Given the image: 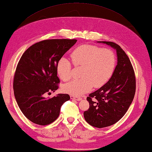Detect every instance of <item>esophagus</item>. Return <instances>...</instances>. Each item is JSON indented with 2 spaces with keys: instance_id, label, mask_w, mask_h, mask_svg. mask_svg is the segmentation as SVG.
<instances>
[{
  "instance_id": "esophagus-1",
  "label": "esophagus",
  "mask_w": 152,
  "mask_h": 152,
  "mask_svg": "<svg viewBox=\"0 0 152 152\" xmlns=\"http://www.w3.org/2000/svg\"><path fill=\"white\" fill-rule=\"evenodd\" d=\"M70 97H71V99H75V100H77V101H80V100H81V99H82L81 97L74 96V95H71Z\"/></svg>"
}]
</instances>
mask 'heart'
<instances>
[{
    "label": "heart",
    "mask_w": 152,
    "mask_h": 152,
    "mask_svg": "<svg viewBox=\"0 0 152 152\" xmlns=\"http://www.w3.org/2000/svg\"><path fill=\"white\" fill-rule=\"evenodd\" d=\"M75 66H82L81 79L73 80L63 87L66 93L79 96L89 91L93 87L99 88L107 83L115 70V55L109 49L93 45H83L73 50L71 55ZM56 70L59 78L67 81L71 77V63L65 57L57 62Z\"/></svg>",
    "instance_id": "b5f03b06"
}]
</instances>
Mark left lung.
Here are the masks:
<instances>
[{
  "instance_id": "1",
  "label": "left lung",
  "mask_w": 152,
  "mask_h": 152,
  "mask_svg": "<svg viewBox=\"0 0 152 152\" xmlns=\"http://www.w3.org/2000/svg\"><path fill=\"white\" fill-rule=\"evenodd\" d=\"M103 42L116 49L118 65L110 80L87 100L89 108L84 111L86 121L91 126L103 128L117 123L126 114L134 99L136 81L128 56L119 45L110 41Z\"/></svg>"
}]
</instances>
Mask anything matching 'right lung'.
Masks as SVG:
<instances>
[{"instance_id":"1","label":"right lung","mask_w":152,"mask_h":152,"mask_svg":"<svg viewBox=\"0 0 152 152\" xmlns=\"http://www.w3.org/2000/svg\"><path fill=\"white\" fill-rule=\"evenodd\" d=\"M76 42V39L44 40L28 48L18 61L13 79L15 97L21 111L33 123L40 126L53 123L59 115L61 106L70 99L68 94L48 99L45 95L58 88L56 66Z\"/></svg>"}]
</instances>
